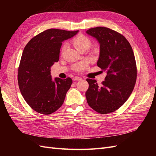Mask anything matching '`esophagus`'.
I'll list each match as a JSON object with an SVG mask.
<instances>
[{"label": "esophagus", "mask_w": 156, "mask_h": 156, "mask_svg": "<svg viewBox=\"0 0 156 156\" xmlns=\"http://www.w3.org/2000/svg\"><path fill=\"white\" fill-rule=\"evenodd\" d=\"M81 79H81V77H77V76H75V77H74L73 78V81H80V80H81Z\"/></svg>", "instance_id": "esophagus-1"}]
</instances>
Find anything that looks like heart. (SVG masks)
Instances as JSON below:
<instances>
[{
	"label": "heart",
	"instance_id": "obj_1",
	"mask_svg": "<svg viewBox=\"0 0 156 156\" xmlns=\"http://www.w3.org/2000/svg\"><path fill=\"white\" fill-rule=\"evenodd\" d=\"M73 44L75 48L77 50H79L83 48L88 49L89 46L91 44V41L88 37L85 36L81 35L75 37L73 40ZM65 48V45L63 46L62 49ZM88 64V60H84L81 62L75 64L73 66V68L76 72H81V71L85 69Z\"/></svg>",
	"mask_w": 156,
	"mask_h": 156
}]
</instances>
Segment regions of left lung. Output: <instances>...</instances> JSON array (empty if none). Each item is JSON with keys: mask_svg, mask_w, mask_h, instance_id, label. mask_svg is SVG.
Listing matches in <instances>:
<instances>
[{"mask_svg": "<svg viewBox=\"0 0 156 156\" xmlns=\"http://www.w3.org/2000/svg\"><path fill=\"white\" fill-rule=\"evenodd\" d=\"M86 32L100 44L97 65L107 72L101 85L96 80L87 79V103L100 114L111 113L124 105L133 90L137 74L133 51L123 35L108 28L98 27Z\"/></svg>", "mask_w": 156, "mask_h": 156, "instance_id": "8db88e82", "label": "left lung"}]
</instances>
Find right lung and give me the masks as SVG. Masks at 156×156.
<instances>
[{
	"label": "right lung",
	"mask_w": 156,
	"mask_h": 156,
	"mask_svg": "<svg viewBox=\"0 0 156 156\" xmlns=\"http://www.w3.org/2000/svg\"><path fill=\"white\" fill-rule=\"evenodd\" d=\"M78 32L46 30L32 37L23 50L18 68L19 88L27 104L37 112L50 115L63 104L72 79L56 77L53 81L51 67L59 60L62 42Z\"/></svg>",
	"instance_id": "1"
}]
</instances>
